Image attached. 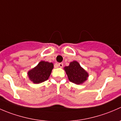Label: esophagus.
Returning a JSON list of instances; mask_svg holds the SVG:
<instances>
[{
  "instance_id": "34e87169",
  "label": "esophagus",
  "mask_w": 121,
  "mask_h": 121,
  "mask_svg": "<svg viewBox=\"0 0 121 121\" xmlns=\"http://www.w3.org/2000/svg\"><path fill=\"white\" fill-rule=\"evenodd\" d=\"M58 66L60 67H63V63H58Z\"/></svg>"
}]
</instances>
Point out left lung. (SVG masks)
I'll list each match as a JSON object with an SVG mask.
<instances>
[{
  "label": "left lung",
  "instance_id": "8db88e82",
  "mask_svg": "<svg viewBox=\"0 0 121 121\" xmlns=\"http://www.w3.org/2000/svg\"><path fill=\"white\" fill-rule=\"evenodd\" d=\"M69 81L76 84H82L86 80L88 74L77 61L71 62L69 66L64 67Z\"/></svg>",
  "mask_w": 121,
  "mask_h": 121
}]
</instances>
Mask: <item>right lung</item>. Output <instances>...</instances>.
Here are the masks:
<instances>
[{"mask_svg": "<svg viewBox=\"0 0 121 121\" xmlns=\"http://www.w3.org/2000/svg\"><path fill=\"white\" fill-rule=\"evenodd\" d=\"M54 67L52 63L47 61L40 62L39 64L28 72L30 80L35 84H39L48 80Z\"/></svg>", "mask_w": 121, "mask_h": 121, "instance_id": "1", "label": "right lung"}]
</instances>
